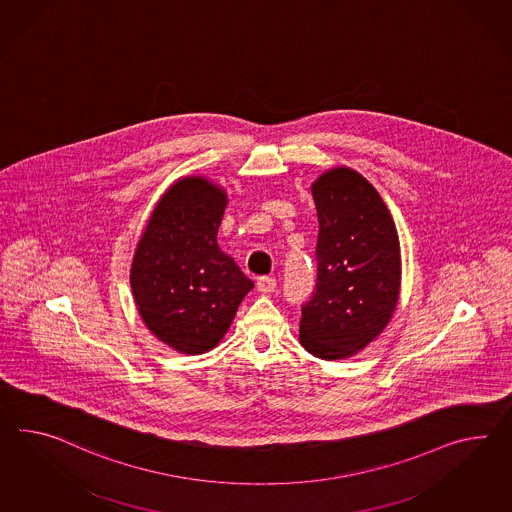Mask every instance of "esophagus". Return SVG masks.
Masks as SVG:
<instances>
[{
    "label": "esophagus",
    "mask_w": 512,
    "mask_h": 512,
    "mask_svg": "<svg viewBox=\"0 0 512 512\" xmlns=\"http://www.w3.org/2000/svg\"><path fill=\"white\" fill-rule=\"evenodd\" d=\"M275 287H277V283H275L274 277H261V279H257V290L261 294H270V292H274Z\"/></svg>",
    "instance_id": "1"
}]
</instances>
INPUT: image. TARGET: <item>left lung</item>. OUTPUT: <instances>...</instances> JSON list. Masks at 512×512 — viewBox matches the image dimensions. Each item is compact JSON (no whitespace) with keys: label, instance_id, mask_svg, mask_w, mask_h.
Masks as SVG:
<instances>
[{"label":"left lung","instance_id":"1","mask_svg":"<svg viewBox=\"0 0 512 512\" xmlns=\"http://www.w3.org/2000/svg\"><path fill=\"white\" fill-rule=\"evenodd\" d=\"M318 216V283L301 309L300 342L324 361H342L390 324L401 290L398 229L374 185L335 166L311 185Z\"/></svg>","mask_w":512,"mask_h":512}]
</instances>
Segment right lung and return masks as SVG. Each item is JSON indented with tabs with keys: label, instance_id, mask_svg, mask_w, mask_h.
Returning a JSON list of instances; mask_svg holds the SVG:
<instances>
[{
	"label": "right lung",
	"instance_id": "obj_1",
	"mask_svg": "<svg viewBox=\"0 0 512 512\" xmlns=\"http://www.w3.org/2000/svg\"><path fill=\"white\" fill-rule=\"evenodd\" d=\"M227 203V190L211 177H179L155 203L131 259L140 320L183 355L216 348L253 288L216 240Z\"/></svg>",
	"mask_w": 512,
	"mask_h": 512
}]
</instances>
